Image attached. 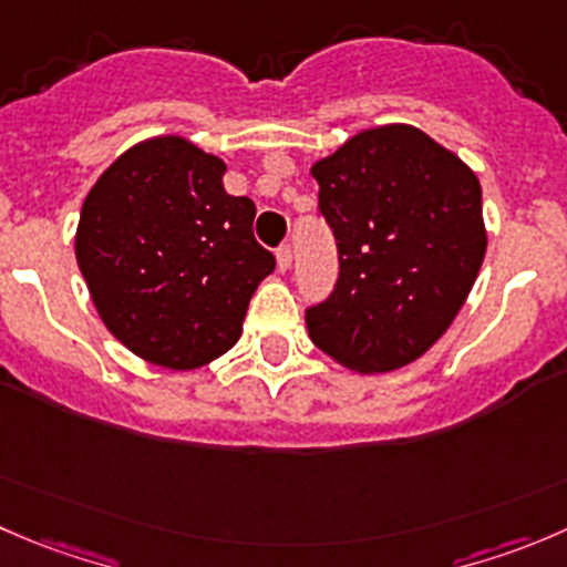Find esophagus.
<instances>
[{
  "mask_svg": "<svg viewBox=\"0 0 567 567\" xmlns=\"http://www.w3.org/2000/svg\"><path fill=\"white\" fill-rule=\"evenodd\" d=\"M290 262H293V249H290L288 244H282V246H279V249H277V266L282 268V271H288Z\"/></svg>",
  "mask_w": 567,
  "mask_h": 567,
  "instance_id": "1",
  "label": "esophagus"
}]
</instances>
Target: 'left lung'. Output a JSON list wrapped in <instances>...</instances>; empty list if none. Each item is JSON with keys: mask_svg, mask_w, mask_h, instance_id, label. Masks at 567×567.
I'll list each match as a JSON object with an SVG mask.
<instances>
[{"mask_svg": "<svg viewBox=\"0 0 567 567\" xmlns=\"http://www.w3.org/2000/svg\"><path fill=\"white\" fill-rule=\"evenodd\" d=\"M312 177L340 271L307 307V332L340 365L395 371L446 332L474 288L487 249L480 179L406 124L360 132Z\"/></svg>", "mask_w": 567, "mask_h": 567, "instance_id": "obj_1", "label": "left lung"}]
</instances>
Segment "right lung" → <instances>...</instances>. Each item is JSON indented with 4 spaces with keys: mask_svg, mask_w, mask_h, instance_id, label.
Returning <instances> with one entry per match:
<instances>
[{
    "mask_svg": "<svg viewBox=\"0 0 567 567\" xmlns=\"http://www.w3.org/2000/svg\"><path fill=\"white\" fill-rule=\"evenodd\" d=\"M224 161L177 135L118 157L87 194L76 262L104 327L137 357L188 371L233 349L277 260L255 202L224 190Z\"/></svg>",
    "mask_w": 567,
    "mask_h": 567,
    "instance_id": "right-lung-1",
    "label": "right lung"
}]
</instances>
